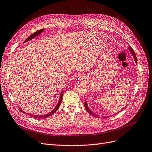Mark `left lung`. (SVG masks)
Here are the masks:
<instances>
[{
	"label": "left lung",
	"instance_id": "8db88e82",
	"mask_svg": "<svg viewBox=\"0 0 152 152\" xmlns=\"http://www.w3.org/2000/svg\"><path fill=\"white\" fill-rule=\"evenodd\" d=\"M128 49H129V50H130V53H132V56H133V59H134V61H135L136 64H137V59L136 54H135V53H134V50H133V49H132L131 47H128ZM85 108H86V111L88 112V113H89V114L91 115L92 116H94V117H96V118H100L99 115H95V114L93 113V112L91 110H90V109L89 108L88 106V104H87V102H86V101H85ZM125 107H126V106H125L124 108H125ZM108 117H109V116H102V117H101V118H108Z\"/></svg>",
	"mask_w": 152,
	"mask_h": 152
}]
</instances>
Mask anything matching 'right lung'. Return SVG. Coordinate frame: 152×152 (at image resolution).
Listing matches in <instances>:
<instances>
[{"mask_svg": "<svg viewBox=\"0 0 152 152\" xmlns=\"http://www.w3.org/2000/svg\"><path fill=\"white\" fill-rule=\"evenodd\" d=\"M44 31V29H42L39 30V31H37V32H34V33H33L32 34H31L29 37L27 38V39H26L25 41L24 42V43H25V42H27V41H29L32 40V39H34V37H36V36H39V34H41ZM63 93H64V91H63V90L60 93V97H59V101H58V103L57 105L56 106V107L54 108V110H53L49 112V113L45 114V115H31V114L26 113V112H25V111H22V110L20 108H19V110H20L22 112H23V113H24L25 114H27V115H30L31 116H32L33 118H39V119H41V118H48V117H49V116H50L53 115L55 113V112H56V111H57V110L59 108V106L61 105L62 98H63Z\"/></svg>", "mask_w": 152, "mask_h": 152, "instance_id": "right-lung-1", "label": "right lung"}]
</instances>
